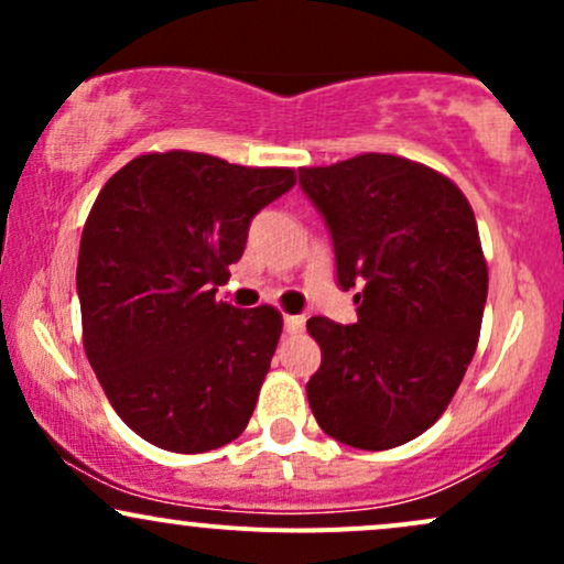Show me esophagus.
Returning <instances> with one entry per match:
<instances>
[{
    "instance_id": "1",
    "label": "esophagus",
    "mask_w": 564,
    "mask_h": 564,
    "mask_svg": "<svg viewBox=\"0 0 564 564\" xmlns=\"http://www.w3.org/2000/svg\"><path fill=\"white\" fill-rule=\"evenodd\" d=\"M283 326H286L289 334H300L304 328V318L302 315H286V318H283Z\"/></svg>"
}]
</instances>
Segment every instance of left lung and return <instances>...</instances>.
Masks as SVG:
<instances>
[{"label": "left lung", "instance_id": "left-lung-1", "mask_svg": "<svg viewBox=\"0 0 564 564\" xmlns=\"http://www.w3.org/2000/svg\"><path fill=\"white\" fill-rule=\"evenodd\" d=\"M300 185L332 228L339 286L358 289L355 326L307 321L321 345L313 416L352 448L403 445L443 416L480 339L475 212L443 172L392 153L302 166Z\"/></svg>", "mask_w": 564, "mask_h": 564}]
</instances>
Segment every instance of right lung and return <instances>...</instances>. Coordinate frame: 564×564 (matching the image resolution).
<instances>
[{"mask_svg":"<svg viewBox=\"0 0 564 564\" xmlns=\"http://www.w3.org/2000/svg\"><path fill=\"white\" fill-rule=\"evenodd\" d=\"M294 183L289 166L153 151L97 193L76 268L84 352L148 443L206 453L249 424L283 315L238 310L215 291L241 260L251 217Z\"/></svg>","mask_w":564,"mask_h":564,"instance_id":"add662e5","label":"right lung"}]
</instances>
